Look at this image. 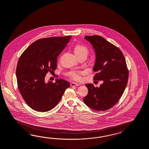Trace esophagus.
Listing matches in <instances>:
<instances>
[{
    "label": "esophagus",
    "instance_id": "34e87169",
    "mask_svg": "<svg viewBox=\"0 0 149 149\" xmlns=\"http://www.w3.org/2000/svg\"><path fill=\"white\" fill-rule=\"evenodd\" d=\"M80 85V84H78V83H76V82H72L71 84H70V86H79Z\"/></svg>",
    "mask_w": 149,
    "mask_h": 149
}]
</instances>
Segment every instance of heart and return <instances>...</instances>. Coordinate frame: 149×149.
Instances as JSON below:
<instances>
[{
	"label": "heart",
	"mask_w": 149,
	"mask_h": 149,
	"mask_svg": "<svg viewBox=\"0 0 149 149\" xmlns=\"http://www.w3.org/2000/svg\"><path fill=\"white\" fill-rule=\"evenodd\" d=\"M73 51L75 54L79 58L84 54L87 55L88 54V50L84 45L78 44L74 46ZM80 75H81L80 72H72L69 74V77L70 78L77 81L80 80V78H81Z\"/></svg>",
	"instance_id": "heart-1"
}]
</instances>
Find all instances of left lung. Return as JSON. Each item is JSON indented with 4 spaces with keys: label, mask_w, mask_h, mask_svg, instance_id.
I'll use <instances>...</instances> for the list:
<instances>
[{
    "label": "left lung",
    "mask_w": 149,
    "mask_h": 149,
    "mask_svg": "<svg viewBox=\"0 0 149 149\" xmlns=\"http://www.w3.org/2000/svg\"><path fill=\"white\" fill-rule=\"evenodd\" d=\"M85 38L95 52L93 80L103 83L99 87L86 84L88 92L83 101L95 110H107L117 103L126 88L129 77L126 62L122 51L102 36H89Z\"/></svg>",
    "instance_id": "8db88e82"
}]
</instances>
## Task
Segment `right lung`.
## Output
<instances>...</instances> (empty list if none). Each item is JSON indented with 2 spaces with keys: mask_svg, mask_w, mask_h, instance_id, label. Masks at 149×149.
<instances>
[{
  "mask_svg": "<svg viewBox=\"0 0 149 149\" xmlns=\"http://www.w3.org/2000/svg\"><path fill=\"white\" fill-rule=\"evenodd\" d=\"M71 36L39 39L29 45L18 59L16 75L18 90L26 104L32 109L46 112L54 108L69 87L68 81L56 79L45 81L48 72L57 68V59Z\"/></svg>",
  "mask_w": 149,
  "mask_h": 149,
  "instance_id": "add662e5",
  "label": "right lung"
}]
</instances>
